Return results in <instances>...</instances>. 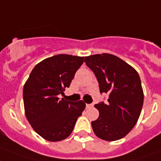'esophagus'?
Segmentation results:
<instances>
[{"label": "esophagus", "instance_id": "esophagus-1", "mask_svg": "<svg viewBox=\"0 0 161 161\" xmlns=\"http://www.w3.org/2000/svg\"><path fill=\"white\" fill-rule=\"evenodd\" d=\"M94 106V103H88V104H86V108H91Z\"/></svg>", "mask_w": 161, "mask_h": 161}]
</instances>
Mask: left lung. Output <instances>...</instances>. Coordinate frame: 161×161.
<instances>
[{
  "instance_id": "1",
  "label": "left lung",
  "mask_w": 161,
  "mask_h": 161,
  "mask_svg": "<svg viewBox=\"0 0 161 161\" xmlns=\"http://www.w3.org/2000/svg\"><path fill=\"white\" fill-rule=\"evenodd\" d=\"M85 62L95 73L100 94L108 95L107 102L95 105L99 116L91 123L93 131L103 140H119L136 125L142 108L140 76L133 67L112 54L89 56Z\"/></svg>"
}]
</instances>
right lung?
Returning a JSON list of instances; mask_svg holds the SVG:
<instances>
[{
  "mask_svg": "<svg viewBox=\"0 0 161 161\" xmlns=\"http://www.w3.org/2000/svg\"><path fill=\"white\" fill-rule=\"evenodd\" d=\"M84 62V57L59 54L34 66L23 90L25 115L34 131L50 142H59L72 132L86 108L82 100L67 101L63 95Z\"/></svg>",
  "mask_w": 161,
  "mask_h": 161,
  "instance_id": "obj_1",
  "label": "right lung"
}]
</instances>
